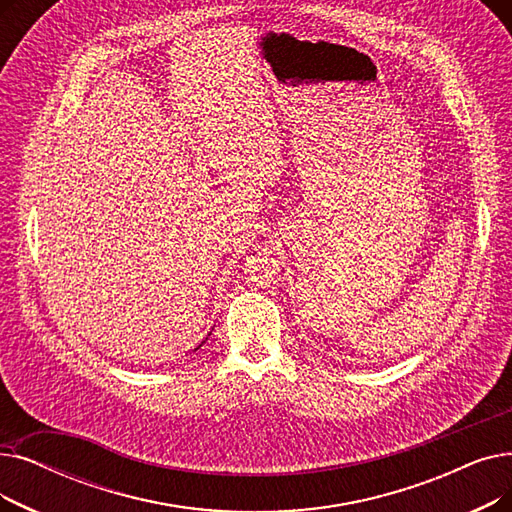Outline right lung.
I'll return each mask as SVG.
<instances>
[{
  "label": "right lung",
  "mask_w": 512,
  "mask_h": 512,
  "mask_svg": "<svg viewBox=\"0 0 512 512\" xmlns=\"http://www.w3.org/2000/svg\"><path fill=\"white\" fill-rule=\"evenodd\" d=\"M198 347H201V345H198ZM198 347H196V349H198Z\"/></svg>",
  "instance_id": "add662e5"
}]
</instances>
